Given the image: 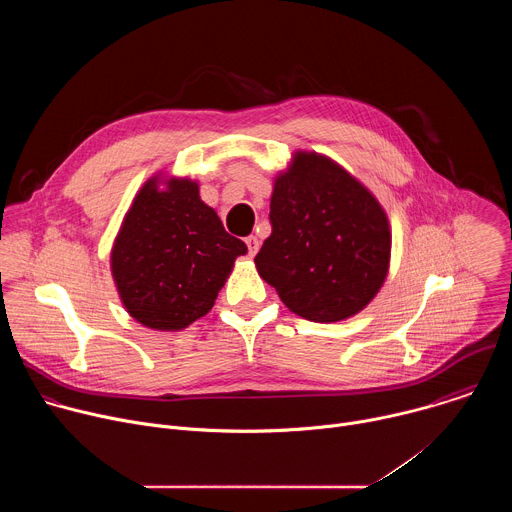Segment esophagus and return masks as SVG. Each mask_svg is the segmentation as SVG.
<instances>
[{
    "instance_id": "34e87169",
    "label": "esophagus",
    "mask_w": 512,
    "mask_h": 512,
    "mask_svg": "<svg viewBox=\"0 0 512 512\" xmlns=\"http://www.w3.org/2000/svg\"><path fill=\"white\" fill-rule=\"evenodd\" d=\"M245 243H247V249H249V255H251V257H255V253H257V251H259V245H261V243H259V239H257V237H253V235H251V237H247V239H245Z\"/></svg>"
}]
</instances>
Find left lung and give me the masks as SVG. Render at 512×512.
<instances>
[{"instance_id": "obj_1", "label": "left lung", "mask_w": 512, "mask_h": 512, "mask_svg": "<svg viewBox=\"0 0 512 512\" xmlns=\"http://www.w3.org/2000/svg\"><path fill=\"white\" fill-rule=\"evenodd\" d=\"M271 235L255 257L281 302L312 322L358 314L381 289L391 255L387 214L332 160L300 152L277 176Z\"/></svg>"}]
</instances>
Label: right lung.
Returning <instances> with one entry per match:
<instances>
[{"mask_svg":"<svg viewBox=\"0 0 512 512\" xmlns=\"http://www.w3.org/2000/svg\"><path fill=\"white\" fill-rule=\"evenodd\" d=\"M247 245L229 235L198 196V184L158 178L135 196L111 253L127 312L154 330H182L202 318Z\"/></svg>","mask_w":512,"mask_h":512,"instance_id":"right-lung-1","label":"right lung"}]
</instances>
